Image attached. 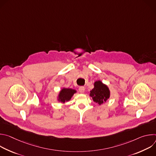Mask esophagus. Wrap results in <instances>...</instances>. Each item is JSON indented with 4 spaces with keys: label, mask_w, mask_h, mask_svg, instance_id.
Here are the masks:
<instances>
[{
    "label": "esophagus",
    "mask_w": 156,
    "mask_h": 156,
    "mask_svg": "<svg viewBox=\"0 0 156 156\" xmlns=\"http://www.w3.org/2000/svg\"><path fill=\"white\" fill-rule=\"evenodd\" d=\"M78 90H79L80 93H83L84 92V91H85V88L83 86H80L79 87V89H78Z\"/></svg>",
    "instance_id": "obj_1"
}]
</instances>
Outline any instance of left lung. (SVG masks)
<instances>
[{
	"mask_svg": "<svg viewBox=\"0 0 156 156\" xmlns=\"http://www.w3.org/2000/svg\"><path fill=\"white\" fill-rule=\"evenodd\" d=\"M90 96L93 101L99 105L105 103L110 96V91L108 87L101 80L94 83V88L90 91Z\"/></svg>",
	"mask_w": 156,
	"mask_h": 156,
	"instance_id": "obj_1",
	"label": "left lung"
}]
</instances>
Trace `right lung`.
Returning a JSON list of instances; mask_svg holds the SVG:
<instances>
[{
	"mask_svg": "<svg viewBox=\"0 0 156 156\" xmlns=\"http://www.w3.org/2000/svg\"><path fill=\"white\" fill-rule=\"evenodd\" d=\"M76 93V91L73 89L63 87L59 91L58 96H57V99L58 102L63 104L65 102L70 101L74 94Z\"/></svg>",
	"mask_w": 156,
	"mask_h": 156,
	"instance_id": "obj_1",
	"label": "right lung"
}]
</instances>
